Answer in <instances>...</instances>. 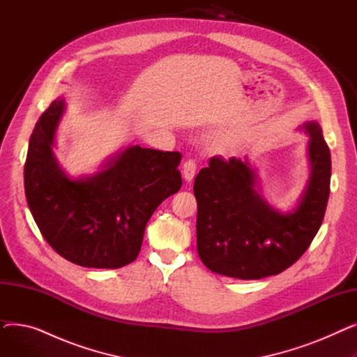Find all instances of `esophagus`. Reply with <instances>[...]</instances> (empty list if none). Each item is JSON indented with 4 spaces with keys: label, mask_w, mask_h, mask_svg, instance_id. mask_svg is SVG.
<instances>
[{
    "label": "esophagus",
    "mask_w": 357,
    "mask_h": 357,
    "mask_svg": "<svg viewBox=\"0 0 357 357\" xmlns=\"http://www.w3.org/2000/svg\"><path fill=\"white\" fill-rule=\"evenodd\" d=\"M197 174V163L195 160L190 159L183 163V178L186 182H191Z\"/></svg>",
    "instance_id": "esophagus-1"
}]
</instances>
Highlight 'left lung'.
I'll return each instance as SVG.
<instances>
[{
    "instance_id": "obj_1",
    "label": "left lung",
    "mask_w": 357,
    "mask_h": 357,
    "mask_svg": "<svg viewBox=\"0 0 357 357\" xmlns=\"http://www.w3.org/2000/svg\"><path fill=\"white\" fill-rule=\"evenodd\" d=\"M303 128L310 135L311 175L292 213L272 208L259 195L248 159L214 156L197 175V249L210 271L261 279L284 272L310 248L327 208L331 156L320 124L310 121Z\"/></svg>"
}]
</instances>
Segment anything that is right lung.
<instances>
[{"instance_id":"add662e5","label":"right lung","mask_w":357,"mask_h":357,"mask_svg":"<svg viewBox=\"0 0 357 357\" xmlns=\"http://www.w3.org/2000/svg\"><path fill=\"white\" fill-rule=\"evenodd\" d=\"M65 111L54 100L37 121L24 165L31 215L52 249L85 268L117 269L136 260L160 202L181 190L182 155L130 146L98 174L70 179L53 155Z\"/></svg>"}]
</instances>
